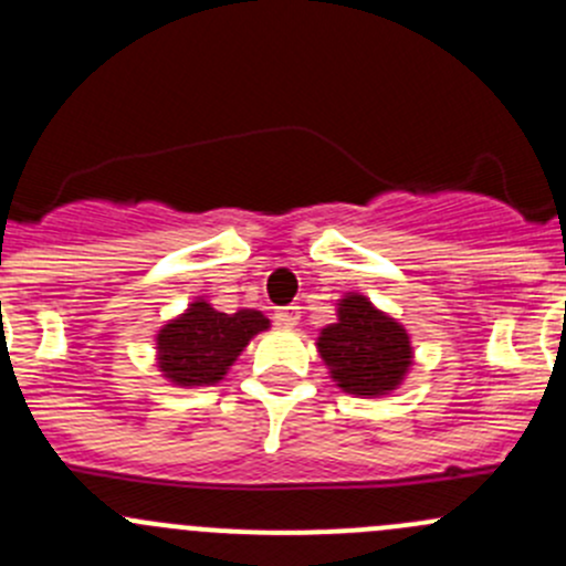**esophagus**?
Segmentation results:
<instances>
[{
    "instance_id": "1",
    "label": "esophagus",
    "mask_w": 566,
    "mask_h": 566,
    "mask_svg": "<svg viewBox=\"0 0 566 566\" xmlns=\"http://www.w3.org/2000/svg\"><path fill=\"white\" fill-rule=\"evenodd\" d=\"M276 323H282V325H295L298 323V317H301V312H298V306H282V310H276Z\"/></svg>"
}]
</instances>
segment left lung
<instances>
[{
    "label": "left lung",
    "mask_w": 566,
    "mask_h": 566,
    "mask_svg": "<svg viewBox=\"0 0 566 566\" xmlns=\"http://www.w3.org/2000/svg\"><path fill=\"white\" fill-rule=\"evenodd\" d=\"M317 347L339 389L364 397L391 391L410 367L405 328L375 310L364 295L342 301L339 319L323 328Z\"/></svg>",
    "instance_id": "left-lung-1"
}]
</instances>
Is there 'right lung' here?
I'll return each mask as SVG.
<instances>
[{
	"mask_svg": "<svg viewBox=\"0 0 566 566\" xmlns=\"http://www.w3.org/2000/svg\"><path fill=\"white\" fill-rule=\"evenodd\" d=\"M268 328V317L254 310L235 315L216 312L197 301L182 317L164 325L158 334V364L177 386H213L232 367L249 339Z\"/></svg>",
	"mask_w": 566,
	"mask_h": 566,
	"instance_id": "right-lung-1",
	"label": "right lung"
}]
</instances>
